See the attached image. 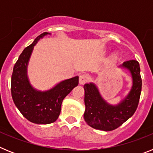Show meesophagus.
Listing matches in <instances>:
<instances>
[{
  "label": "esophagus",
  "mask_w": 153,
  "mask_h": 153,
  "mask_svg": "<svg viewBox=\"0 0 153 153\" xmlns=\"http://www.w3.org/2000/svg\"><path fill=\"white\" fill-rule=\"evenodd\" d=\"M89 80V75L86 74H82L80 76H79V83L80 84H84L86 83L87 81Z\"/></svg>",
  "instance_id": "esophagus-1"
}]
</instances>
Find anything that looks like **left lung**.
<instances>
[{"instance_id":"left-lung-1","label":"left lung","mask_w":153,"mask_h":153,"mask_svg":"<svg viewBox=\"0 0 153 153\" xmlns=\"http://www.w3.org/2000/svg\"><path fill=\"white\" fill-rule=\"evenodd\" d=\"M123 67L131 72L133 85L128 97L118 106H113L106 103L93 84L84 85V119L94 129L103 131L117 129L129 120L137 109L142 90L140 64L136 60H130L124 62Z\"/></svg>"}]
</instances>
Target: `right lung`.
Returning a JSON list of instances; mask_svg holds the SVG:
<instances>
[{
  "label": "right lung",
  "instance_id": "right-lung-1",
  "mask_svg": "<svg viewBox=\"0 0 153 153\" xmlns=\"http://www.w3.org/2000/svg\"><path fill=\"white\" fill-rule=\"evenodd\" d=\"M48 33L39 35L33 44L27 47L14 64L11 76V96L17 109L30 122L49 124L55 122L60 113L63 99L79 83V77L62 81L47 92H39L31 87L27 77V67L33 46Z\"/></svg>",
  "mask_w": 153,
  "mask_h": 153
}]
</instances>
